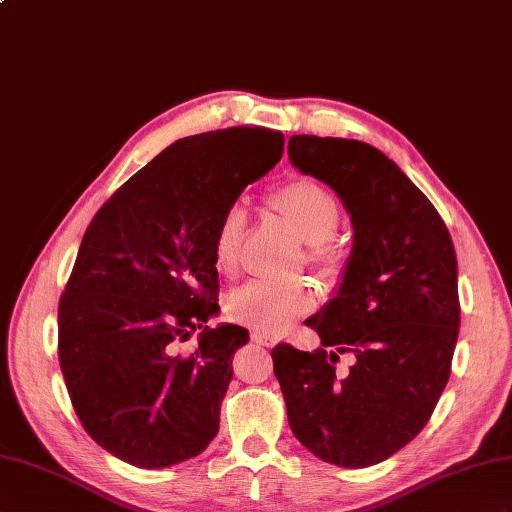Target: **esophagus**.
Returning a JSON list of instances; mask_svg holds the SVG:
<instances>
[{"label": "esophagus", "mask_w": 512, "mask_h": 512, "mask_svg": "<svg viewBox=\"0 0 512 512\" xmlns=\"http://www.w3.org/2000/svg\"><path fill=\"white\" fill-rule=\"evenodd\" d=\"M254 343H258V345H265V347H269V345H273V339L271 336H267V334H258V332H254Z\"/></svg>", "instance_id": "34e87169"}]
</instances>
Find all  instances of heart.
I'll use <instances>...</instances> for the list:
<instances>
[{"label":"heart","mask_w":512,"mask_h":512,"mask_svg":"<svg viewBox=\"0 0 512 512\" xmlns=\"http://www.w3.org/2000/svg\"><path fill=\"white\" fill-rule=\"evenodd\" d=\"M269 206L306 241V260L310 267L323 276H336L343 269L345 252L334 236L341 223V206L328 189L315 180L297 178L273 189ZM245 223V210L239 204L228 206L221 215L213 239L217 271L232 273L236 269ZM313 306L315 293L302 280L289 284L252 282L228 299V315L258 334L273 336L289 330L291 323L313 310Z\"/></svg>","instance_id":"obj_1"}]
</instances>
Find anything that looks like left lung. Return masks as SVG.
I'll return each instance as SVG.
<instances>
[{"mask_svg": "<svg viewBox=\"0 0 512 512\" xmlns=\"http://www.w3.org/2000/svg\"><path fill=\"white\" fill-rule=\"evenodd\" d=\"M289 156L343 199L354 247L339 293L306 319L323 347L278 343L273 373L306 450L369 467L415 439L450 378L460 326L454 243L430 199L380 149L295 134ZM345 351L357 360L341 377Z\"/></svg>", "mask_w": 512, "mask_h": 512, "instance_id": "8db88e82", "label": "left lung"}]
</instances>
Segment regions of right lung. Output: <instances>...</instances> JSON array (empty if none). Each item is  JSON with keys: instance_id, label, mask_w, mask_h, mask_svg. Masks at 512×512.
<instances>
[{"instance_id": "add662e5", "label": "right lung", "mask_w": 512, "mask_h": 512, "mask_svg": "<svg viewBox=\"0 0 512 512\" xmlns=\"http://www.w3.org/2000/svg\"><path fill=\"white\" fill-rule=\"evenodd\" d=\"M284 154L278 130L186 136L97 210L58 304V360L73 410L106 452L143 469L202 454L219 430L232 356L249 341L219 310L221 215ZM200 330L189 355L179 343Z\"/></svg>"}]
</instances>
